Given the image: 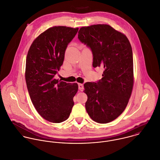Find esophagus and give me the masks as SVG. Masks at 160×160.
<instances>
[{
	"label": "esophagus",
	"instance_id": "1",
	"mask_svg": "<svg viewBox=\"0 0 160 160\" xmlns=\"http://www.w3.org/2000/svg\"><path fill=\"white\" fill-rule=\"evenodd\" d=\"M78 89L80 91H83V85L82 83H78Z\"/></svg>",
	"mask_w": 160,
	"mask_h": 160
}]
</instances>
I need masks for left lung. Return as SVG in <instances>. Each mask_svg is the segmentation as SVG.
<instances>
[{
  "instance_id": "obj_1",
  "label": "left lung",
  "mask_w": 160,
  "mask_h": 160,
  "mask_svg": "<svg viewBox=\"0 0 160 160\" xmlns=\"http://www.w3.org/2000/svg\"><path fill=\"white\" fill-rule=\"evenodd\" d=\"M78 38L93 53V67L104 68L97 83L87 82L86 110L92 120L110 122L126 109L133 85V54L127 36L108 25L80 28Z\"/></svg>"
}]
</instances>
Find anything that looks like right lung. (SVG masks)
Listing matches in <instances>:
<instances>
[{
	"label": "right lung",
	"instance_id": "1",
	"mask_svg": "<svg viewBox=\"0 0 160 160\" xmlns=\"http://www.w3.org/2000/svg\"><path fill=\"white\" fill-rule=\"evenodd\" d=\"M78 30L64 26L48 29L33 41L27 56L25 80L32 104L41 117L53 123L68 118L78 91L77 83L54 78Z\"/></svg>",
	"mask_w": 160,
	"mask_h": 160
}]
</instances>
